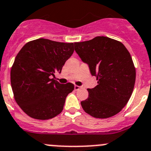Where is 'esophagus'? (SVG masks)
I'll return each mask as SVG.
<instances>
[{
	"mask_svg": "<svg viewBox=\"0 0 151 151\" xmlns=\"http://www.w3.org/2000/svg\"><path fill=\"white\" fill-rule=\"evenodd\" d=\"M80 86H74V90H76V91H77V90H79V89L80 88Z\"/></svg>",
	"mask_w": 151,
	"mask_h": 151,
	"instance_id": "34e87169",
	"label": "esophagus"
}]
</instances>
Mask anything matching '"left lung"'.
I'll list each match as a JSON object with an SVG mask.
<instances>
[{"label": "left lung", "instance_id": "8db88e82", "mask_svg": "<svg viewBox=\"0 0 151 151\" xmlns=\"http://www.w3.org/2000/svg\"><path fill=\"white\" fill-rule=\"evenodd\" d=\"M74 50L98 83L87 89L88 97L81 102L83 110L95 118L116 115L128 103L135 84L136 69L128 49L117 40L98 36L74 43Z\"/></svg>", "mask_w": 151, "mask_h": 151}]
</instances>
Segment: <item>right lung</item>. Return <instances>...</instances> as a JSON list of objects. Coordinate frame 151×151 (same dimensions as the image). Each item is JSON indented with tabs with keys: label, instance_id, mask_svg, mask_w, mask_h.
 <instances>
[{
	"label": "right lung",
	"instance_id": "obj_1",
	"mask_svg": "<svg viewBox=\"0 0 151 151\" xmlns=\"http://www.w3.org/2000/svg\"><path fill=\"white\" fill-rule=\"evenodd\" d=\"M74 45L40 38L26 43L17 55L10 74L12 88L17 103L29 116L44 120L62 112L74 86L60 84L52 77L61 73Z\"/></svg>",
	"mask_w": 151,
	"mask_h": 151
}]
</instances>
